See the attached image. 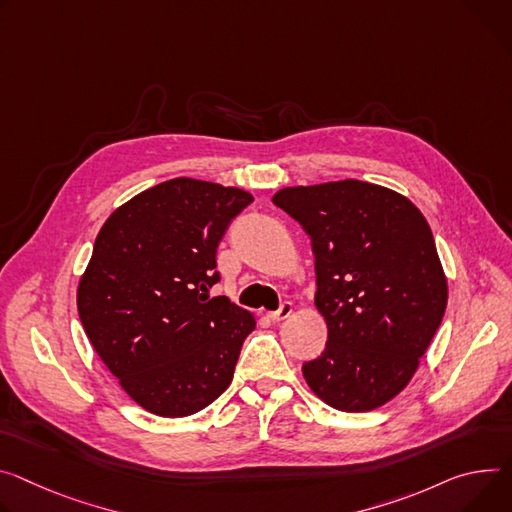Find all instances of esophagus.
I'll return each mask as SVG.
<instances>
[{
    "label": "esophagus",
    "mask_w": 512,
    "mask_h": 512,
    "mask_svg": "<svg viewBox=\"0 0 512 512\" xmlns=\"http://www.w3.org/2000/svg\"><path fill=\"white\" fill-rule=\"evenodd\" d=\"M290 314H292V304H290V302H284L280 308L273 310V312H269V314H267V318H269L271 322H280V320L288 318Z\"/></svg>",
    "instance_id": "obj_1"
}]
</instances>
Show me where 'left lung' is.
<instances>
[{"label":"left lung","instance_id":"left-lung-1","mask_svg":"<svg viewBox=\"0 0 512 512\" xmlns=\"http://www.w3.org/2000/svg\"><path fill=\"white\" fill-rule=\"evenodd\" d=\"M273 204L312 241L324 351L302 365L312 392L345 412L394 398L412 378L447 306L433 232L404 196L365 181L286 188Z\"/></svg>","mask_w":512,"mask_h":512}]
</instances>
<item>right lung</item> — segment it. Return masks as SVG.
<instances>
[{
    "mask_svg": "<svg viewBox=\"0 0 512 512\" xmlns=\"http://www.w3.org/2000/svg\"><path fill=\"white\" fill-rule=\"evenodd\" d=\"M253 196L177 177L138 194L102 226L77 308L83 329L126 394L159 416H190L232 382L255 329L226 296L216 249Z\"/></svg>",
    "mask_w": 512,
    "mask_h": 512,
    "instance_id": "right-lung-1",
    "label": "right lung"
}]
</instances>
